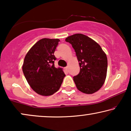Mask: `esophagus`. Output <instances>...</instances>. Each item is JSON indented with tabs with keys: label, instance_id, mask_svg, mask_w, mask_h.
Instances as JSON below:
<instances>
[{
	"label": "esophagus",
	"instance_id": "obj_1",
	"mask_svg": "<svg viewBox=\"0 0 131 131\" xmlns=\"http://www.w3.org/2000/svg\"><path fill=\"white\" fill-rule=\"evenodd\" d=\"M65 69L68 71V70H69V67H68V66H67V67H65Z\"/></svg>",
	"mask_w": 131,
	"mask_h": 131
}]
</instances>
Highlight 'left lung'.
Returning a JSON list of instances; mask_svg holds the SVG:
<instances>
[{"label":"left lung","instance_id":"obj_1","mask_svg":"<svg viewBox=\"0 0 131 131\" xmlns=\"http://www.w3.org/2000/svg\"><path fill=\"white\" fill-rule=\"evenodd\" d=\"M66 41L72 45L79 62L80 72L73 77L77 88L87 94L98 91L106 78V54L97 43L82 34L71 35Z\"/></svg>","mask_w":131,"mask_h":131}]
</instances>
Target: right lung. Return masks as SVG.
<instances>
[{"label":"right lung","instance_id":"add662e5","mask_svg":"<svg viewBox=\"0 0 131 131\" xmlns=\"http://www.w3.org/2000/svg\"><path fill=\"white\" fill-rule=\"evenodd\" d=\"M60 40L44 38L32 46L25 57L23 71L37 94L51 95L58 91L66 76L62 68H56L53 55Z\"/></svg>","mask_w":131,"mask_h":131}]
</instances>
